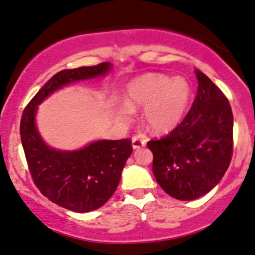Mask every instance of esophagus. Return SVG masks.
Here are the masks:
<instances>
[{
    "instance_id": "esophagus-1",
    "label": "esophagus",
    "mask_w": 255,
    "mask_h": 255,
    "mask_svg": "<svg viewBox=\"0 0 255 255\" xmlns=\"http://www.w3.org/2000/svg\"><path fill=\"white\" fill-rule=\"evenodd\" d=\"M145 144H146V141L143 140V139H138V138L132 139V146L134 150L143 148V146H145Z\"/></svg>"
}]
</instances>
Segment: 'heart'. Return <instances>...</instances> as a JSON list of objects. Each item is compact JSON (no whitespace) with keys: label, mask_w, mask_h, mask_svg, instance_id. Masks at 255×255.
Here are the masks:
<instances>
[{"label":"heart","mask_w":255,"mask_h":255,"mask_svg":"<svg viewBox=\"0 0 255 255\" xmlns=\"http://www.w3.org/2000/svg\"><path fill=\"white\" fill-rule=\"evenodd\" d=\"M192 100V88L183 77L148 73L132 79L125 89V103L115 107L121 123L130 122L134 110L143 107L144 125L156 134L170 133L186 117Z\"/></svg>","instance_id":"b5f03b06"}]
</instances>
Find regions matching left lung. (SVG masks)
<instances>
[{"label":"left lung","mask_w":255,"mask_h":255,"mask_svg":"<svg viewBox=\"0 0 255 255\" xmlns=\"http://www.w3.org/2000/svg\"><path fill=\"white\" fill-rule=\"evenodd\" d=\"M198 93L184 117L167 136L150 140L152 173L178 200H194L221 181L232 157L234 115L226 96L195 69Z\"/></svg>","instance_id":"8db88e82"}]
</instances>
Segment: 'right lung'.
Returning <instances> with one entry per match:
<instances>
[{"instance_id": "obj_1", "label": "right lung", "mask_w": 255, "mask_h": 255, "mask_svg": "<svg viewBox=\"0 0 255 255\" xmlns=\"http://www.w3.org/2000/svg\"><path fill=\"white\" fill-rule=\"evenodd\" d=\"M112 67L110 62H104L58 72L31 99L21 116V145L34 183L51 202L74 213L96 210L112 197L133 151L132 143L129 139H99L76 150L52 148L37 129V109L63 87L103 78Z\"/></svg>"}]
</instances>
